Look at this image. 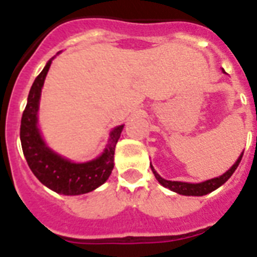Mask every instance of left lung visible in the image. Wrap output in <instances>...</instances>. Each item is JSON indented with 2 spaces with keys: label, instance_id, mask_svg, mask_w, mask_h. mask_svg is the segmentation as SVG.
I'll list each match as a JSON object with an SVG mask.
<instances>
[{
  "label": "left lung",
  "instance_id": "obj_1",
  "mask_svg": "<svg viewBox=\"0 0 257 257\" xmlns=\"http://www.w3.org/2000/svg\"><path fill=\"white\" fill-rule=\"evenodd\" d=\"M242 154H241L240 158L237 159V162L230 167L225 174H222L220 177H216V178L207 180V181L204 182H200V184H188V182H180V181H167V180L162 178V177L159 176V174L154 170L153 166H151V170H153V173L155 174V178L159 181V184H162L165 188H169L170 191L177 192V193L184 195V196H203V195H207V193H210V192L215 191L216 188H219L222 184H225V182L229 180L230 177H231V174L235 172V169H237L238 165H240Z\"/></svg>",
  "mask_w": 257,
  "mask_h": 257
}]
</instances>
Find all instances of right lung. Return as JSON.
Listing matches in <instances>:
<instances>
[{
	"label": "right lung",
	"instance_id": "1",
	"mask_svg": "<svg viewBox=\"0 0 257 257\" xmlns=\"http://www.w3.org/2000/svg\"><path fill=\"white\" fill-rule=\"evenodd\" d=\"M51 60L46 64L32 84L28 94L27 106L23 111L20 125V140L23 154L28 166L38 180L61 195H83L94 191L103 184L114 167V150L122 132L123 125L114 128L103 154L94 161L73 163L53 153L42 140L38 129L39 98Z\"/></svg>",
	"mask_w": 257,
	"mask_h": 257
}]
</instances>
